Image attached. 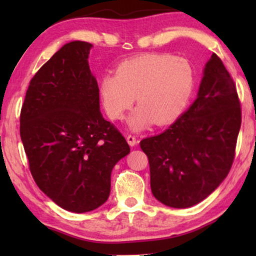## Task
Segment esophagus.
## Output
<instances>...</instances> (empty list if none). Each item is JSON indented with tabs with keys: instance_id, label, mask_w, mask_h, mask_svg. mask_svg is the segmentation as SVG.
<instances>
[{
	"instance_id": "34e87169",
	"label": "esophagus",
	"mask_w": 256,
	"mask_h": 256,
	"mask_svg": "<svg viewBox=\"0 0 256 256\" xmlns=\"http://www.w3.org/2000/svg\"><path fill=\"white\" fill-rule=\"evenodd\" d=\"M126 141L131 146H134L138 144V138L134 136H131V134H128V136H126Z\"/></svg>"
}]
</instances>
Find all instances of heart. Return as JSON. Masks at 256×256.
Masks as SVG:
<instances>
[{
	"mask_svg": "<svg viewBox=\"0 0 256 256\" xmlns=\"http://www.w3.org/2000/svg\"><path fill=\"white\" fill-rule=\"evenodd\" d=\"M194 71L190 62L170 54H148L124 60L115 74L99 82V97L108 118L122 120L136 96L138 108L128 126L140 131L150 124L167 125L178 118L192 92Z\"/></svg>",
	"mask_w": 256,
	"mask_h": 256,
	"instance_id": "b5f03b06",
	"label": "heart"
}]
</instances>
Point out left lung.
I'll use <instances>...</instances> for the list:
<instances>
[{"label": "left lung", "mask_w": 256, "mask_h": 256, "mask_svg": "<svg viewBox=\"0 0 256 256\" xmlns=\"http://www.w3.org/2000/svg\"><path fill=\"white\" fill-rule=\"evenodd\" d=\"M240 124L235 82L212 54L188 110L166 131L140 142L149 160L154 196L178 209L209 196L230 170Z\"/></svg>", "instance_id": "8db88e82"}]
</instances>
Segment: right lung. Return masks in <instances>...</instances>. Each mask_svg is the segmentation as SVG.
I'll use <instances>...</instances> for the list:
<instances>
[{
    "mask_svg": "<svg viewBox=\"0 0 256 256\" xmlns=\"http://www.w3.org/2000/svg\"><path fill=\"white\" fill-rule=\"evenodd\" d=\"M92 45L71 42L30 80L20 136L34 182L64 210L84 214L107 201L110 174L130 152L125 138L102 118L90 71Z\"/></svg>",
    "mask_w": 256,
    "mask_h": 256,
    "instance_id": "add662e5",
    "label": "right lung"
}]
</instances>
